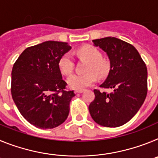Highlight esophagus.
<instances>
[{"label":"esophagus","instance_id":"obj_1","mask_svg":"<svg viewBox=\"0 0 158 158\" xmlns=\"http://www.w3.org/2000/svg\"><path fill=\"white\" fill-rule=\"evenodd\" d=\"M84 91H85L84 89H76V90H75V93H83Z\"/></svg>","mask_w":158,"mask_h":158}]
</instances>
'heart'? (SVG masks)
I'll list each match as a JSON object with an SVG mask.
<instances>
[{"label": "heart", "instance_id": "obj_1", "mask_svg": "<svg viewBox=\"0 0 158 158\" xmlns=\"http://www.w3.org/2000/svg\"><path fill=\"white\" fill-rule=\"evenodd\" d=\"M77 56L88 61L85 68V73L82 74L71 75L68 78V84L71 88L82 89L92 85L96 80V76L100 79L105 78L111 70L109 59L102 58L98 49L92 45H85L77 51ZM58 67L62 73L70 74L74 68V60L70 54H63L58 61Z\"/></svg>", "mask_w": 158, "mask_h": 158}]
</instances>
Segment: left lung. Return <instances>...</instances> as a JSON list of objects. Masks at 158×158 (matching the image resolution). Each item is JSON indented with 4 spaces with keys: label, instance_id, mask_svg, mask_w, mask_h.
<instances>
[{
    "label": "left lung",
    "instance_id": "1",
    "mask_svg": "<svg viewBox=\"0 0 158 158\" xmlns=\"http://www.w3.org/2000/svg\"><path fill=\"white\" fill-rule=\"evenodd\" d=\"M107 53L111 70L100 87L113 92L94 89L95 99L89 106L93 120L106 127H120L135 116L147 94V68L134 46L115 37L93 40Z\"/></svg>",
    "mask_w": 158,
    "mask_h": 158
}]
</instances>
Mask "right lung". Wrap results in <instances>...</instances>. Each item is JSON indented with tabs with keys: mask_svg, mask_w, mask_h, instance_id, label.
Listing matches in <instances>:
<instances>
[{
	"mask_svg": "<svg viewBox=\"0 0 158 158\" xmlns=\"http://www.w3.org/2000/svg\"><path fill=\"white\" fill-rule=\"evenodd\" d=\"M70 49L67 43L44 42L25 49L14 63L12 99L23 118L35 127L52 129L68 117L75 94L67 90L58 61Z\"/></svg>",
	"mask_w": 158,
	"mask_h": 158,
	"instance_id": "right-lung-1",
	"label": "right lung"
}]
</instances>
